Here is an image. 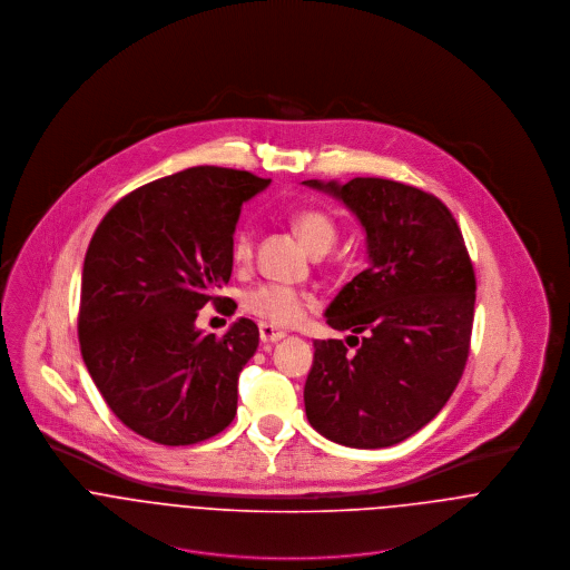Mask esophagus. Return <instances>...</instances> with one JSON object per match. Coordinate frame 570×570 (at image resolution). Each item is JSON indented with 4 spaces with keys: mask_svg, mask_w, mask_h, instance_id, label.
<instances>
[{
    "mask_svg": "<svg viewBox=\"0 0 570 570\" xmlns=\"http://www.w3.org/2000/svg\"><path fill=\"white\" fill-rule=\"evenodd\" d=\"M258 335H261V342H263V344H274V342L283 340L287 333L281 331V328H276V326L261 323V325H258Z\"/></svg>",
    "mask_w": 570,
    "mask_h": 570,
    "instance_id": "1",
    "label": "esophagus"
}]
</instances>
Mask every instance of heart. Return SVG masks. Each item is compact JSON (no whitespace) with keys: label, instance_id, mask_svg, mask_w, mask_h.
Returning <instances> with one entry per match:
<instances>
[{"label":"heart","instance_id":"obj_1","mask_svg":"<svg viewBox=\"0 0 570 570\" xmlns=\"http://www.w3.org/2000/svg\"><path fill=\"white\" fill-rule=\"evenodd\" d=\"M292 228L314 254H325L337 239V226L323 210L296 213L292 217ZM252 230L242 228L233 242V261L237 265H247L252 261ZM309 305H314L312 294L281 283H261L247 289L244 296L247 314L278 326L296 325Z\"/></svg>","mask_w":570,"mask_h":570}]
</instances>
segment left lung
Instances as JSON below:
<instances>
[{
    "label": "left lung",
    "instance_id": "1",
    "mask_svg": "<svg viewBox=\"0 0 570 570\" xmlns=\"http://www.w3.org/2000/svg\"><path fill=\"white\" fill-rule=\"evenodd\" d=\"M303 184L355 213L368 252V267L325 314L326 325L353 333L346 343L356 351L342 340L314 342L307 419L340 445L402 443L439 414L465 371L476 276L461 228L441 199L402 181Z\"/></svg>",
    "mask_w": 570,
    "mask_h": 570
}]
</instances>
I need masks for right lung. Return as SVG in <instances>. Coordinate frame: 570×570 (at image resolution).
<instances>
[{
    "label": "right lung",
    "mask_w": 570,
    "mask_h": 570,
    "mask_svg": "<svg viewBox=\"0 0 570 570\" xmlns=\"http://www.w3.org/2000/svg\"><path fill=\"white\" fill-rule=\"evenodd\" d=\"M267 184L247 170L193 166L125 195L89 242L82 360L111 412L149 441L193 445L237 414L258 326L239 318L217 337L195 321L206 303L226 301L217 289L233 274L242 206Z\"/></svg>",
    "instance_id": "right-lung-1"
}]
</instances>
